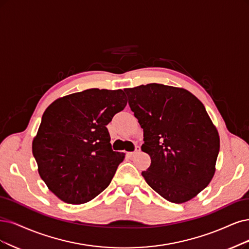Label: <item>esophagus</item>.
I'll use <instances>...</instances> for the list:
<instances>
[{"label": "esophagus", "instance_id": "esophagus-1", "mask_svg": "<svg viewBox=\"0 0 249 249\" xmlns=\"http://www.w3.org/2000/svg\"><path fill=\"white\" fill-rule=\"evenodd\" d=\"M140 152H141V146H135V151L134 152H129V153H128V155H129V156H134L135 154L140 153Z\"/></svg>", "mask_w": 249, "mask_h": 249}]
</instances>
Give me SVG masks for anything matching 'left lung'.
I'll list each match as a JSON object with an SVG mask.
<instances>
[{
  "label": "left lung",
  "instance_id": "1",
  "mask_svg": "<svg viewBox=\"0 0 249 249\" xmlns=\"http://www.w3.org/2000/svg\"><path fill=\"white\" fill-rule=\"evenodd\" d=\"M143 129L142 151L151 158L146 183L172 203L196 197L213 179L219 135L203 104L190 91L162 84L124 89Z\"/></svg>",
  "mask_w": 249,
  "mask_h": 249
}]
</instances>
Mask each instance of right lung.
Here are the masks:
<instances>
[{"instance_id": "right-lung-1", "label": "right lung", "mask_w": 249, "mask_h": 249, "mask_svg": "<svg viewBox=\"0 0 249 249\" xmlns=\"http://www.w3.org/2000/svg\"><path fill=\"white\" fill-rule=\"evenodd\" d=\"M126 105L121 89L92 88L45 109L33 154L41 178L61 201L86 203L109 185L125 154L112 150L107 125Z\"/></svg>"}]
</instances>
